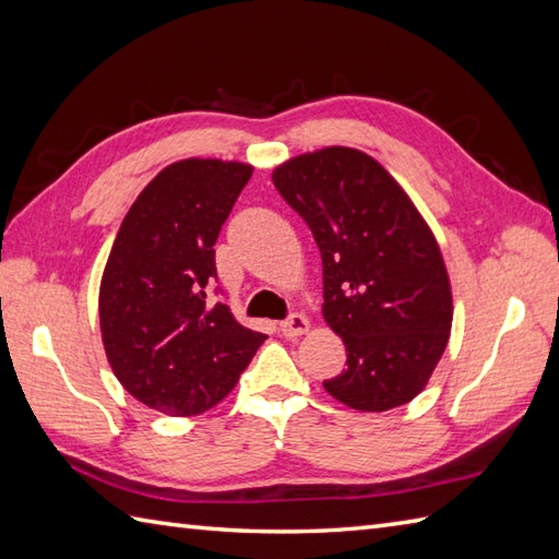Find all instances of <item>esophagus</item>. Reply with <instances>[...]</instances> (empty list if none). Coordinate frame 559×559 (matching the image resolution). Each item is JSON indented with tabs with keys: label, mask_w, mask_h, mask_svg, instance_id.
Listing matches in <instances>:
<instances>
[{
	"label": "esophagus",
	"mask_w": 559,
	"mask_h": 559,
	"mask_svg": "<svg viewBox=\"0 0 559 559\" xmlns=\"http://www.w3.org/2000/svg\"><path fill=\"white\" fill-rule=\"evenodd\" d=\"M281 331H283V336H288V338H298V336H302V334H307V331H310V319H307L305 314H290L286 322H281Z\"/></svg>",
	"instance_id": "esophagus-1"
}]
</instances>
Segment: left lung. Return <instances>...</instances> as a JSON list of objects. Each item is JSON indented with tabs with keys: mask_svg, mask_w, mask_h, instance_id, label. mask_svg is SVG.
<instances>
[{
	"mask_svg": "<svg viewBox=\"0 0 559 559\" xmlns=\"http://www.w3.org/2000/svg\"><path fill=\"white\" fill-rule=\"evenodd\" d=\"M271 177L314 235L324 322L348 353V367L324 389L367 413L413 401L442 358L454 314L430 225L394 177L358 148L302 153Z\"/></svg>",
	"mask_w": 559,
	"mask_h": 559,
	"instance_id": "obj_1",
	"label": "left lung"
}]
</instances>
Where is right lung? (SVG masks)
Returning <instances> with one entry per match:
<instances>
[{
	"label": "right lung",
	"mask_w": 559,
	"mask_h": 559,
	"mask_svg": "<svg viewBox=\"0 0 559 559\" xmlns=\"http://www.w3.org/2000/svg\"><path fill=\"white\" fill-rule=\"evenodd\" d=\"M252 165L187 158L163 168L124 216L103 271L108 362L148 408L185 418L216 406L266 341L206 298L216 245Z\"/></svg>",
	"instance_id": "right-lung-1"
}]
</instances>
